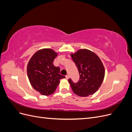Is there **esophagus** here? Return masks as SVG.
<instances>
[{"instance_id":"1","label":"esophagus","mask_w":132,"mask_h":132,"mask_svg":"<svg viewBox=\"0 0 132 132\" xmlns=\"http://www.w3.org/2000/svg\"><path fill=\"white\" fill-rule=\"evenodd\" d=\"M65 78L67 79H69L70 78V76L69 75H67L65 76Z\"/></svg>"}]
</instances>
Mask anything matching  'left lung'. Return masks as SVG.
I'll list each match as a JSON object with an SVG mask.
<instances>
[{"mask_svg": "<svg viewBox=\"0 0 132 132\" xmlns=\"http://www.w3.org/2000/svg\"><path fill=\"white\" fill-rule=\"evenodd\" d=\"M70 55L80 75L77 83L68 80L71 89L80 97L93 95L101 86L105 77V68L101 59L93 52L86 49L79 50Z\"/></svg>", "mask_w": 132, "mask_h": 132, "instance_id": "8db88e82", "label": "left lung"}]
</instances>
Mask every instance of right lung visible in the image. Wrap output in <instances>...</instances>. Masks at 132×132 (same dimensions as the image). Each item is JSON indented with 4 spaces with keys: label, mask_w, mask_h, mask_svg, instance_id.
<instances>
[{
    "label": "right lung",
    "mask_w": 132,
    "mask_h": 132,
    "mask_svg": "<svg viewBox=\"0 0 132 132\" xmlns=\"http://www.w3.org/2000/svg\"><path fill=\"white\" fill-rule=\"evenodd\" d=\"M58 53L50 48H43L36 52L30 59L27 73L31 85L42 95L52 94L65 77L60 74V68L53 64Z\"/></svg>",
    "instance_id": "add662e5"
}]
</instances>
